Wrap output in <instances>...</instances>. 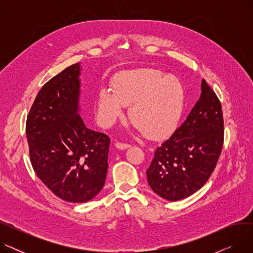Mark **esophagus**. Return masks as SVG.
<instances>
[{
    "label": "esophagus",
    "mask_w": 253,
    "mask_h": 253,
    "mask_svg": "<svg viewBox=\"0 0 253 253\" xmlns=\"http://www.w3.org/2000/svg\"><path fill=\"white\" fill-rule=\"evenodd\" d=\"M115 145H116V148L119 149V150H127V149H129L131 147L130 144L123 143V142H117Z\"/></svg>",
    "instance_id": "34e87169"
}]
</instances>
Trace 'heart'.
I'll use <instances>...</instances> for the list:
<instances>
[{
  "mask_svg": "<svg viewBox=\"0 0 253 253\" xmlns=\"http://www.w3.org/2000/svg\"><path fill=\"white\" fill-rule=\"evenodd\" d=\"M113 92L102 89L97 95V116L104 125L112 124L129 106V119L142 133L153 139L172 133L185 105L183 85L176 77L152 69L117 74Z\"/></svg>",
  "mask_w": 253,
  "mask_h": 253,
  "instance_id": "1",
  "label": "heart"
}]
</instances>
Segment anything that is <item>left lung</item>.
I'll return each instance as SVG.
<instances>
[{
  "mask_svg": "<svg viewBox=\"0 0 253 253\" xmlns=\"http://www.w3.org/2000/svg\"><path fill=\"white\" fill-rule=\"evenodd\" d=\"M223 132L220 101L202 80L201 96L185 121L155 152L147 170L151 189L169 201L200 190L215 169Z\"/></svg>",
  "mask_w": 253,
  "mask_h": 253,
  "instance_id": "left-lung-1",
  "label": "left lung"
}]
</instances>
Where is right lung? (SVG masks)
I'll return each mask as SVG.
<instances>
[{
    "label": "right lung",
    "mask_w": 253,
    "mask_h": 253,
    "mask_svg": "<svg viewBox=\"0 0 253 253\" xmlns=\"http://www.w3.org/2000/svg\"><path fill=\"white\" fill-rule=\"evenodd\" d=\"M80 63L41 88L26 119L32 166L46 187L64 201L83 203L102 189L111 139L88 129L79 115Z\"/></svg>",
    "instance_id": "right-lung-1"
}]
</instances>
